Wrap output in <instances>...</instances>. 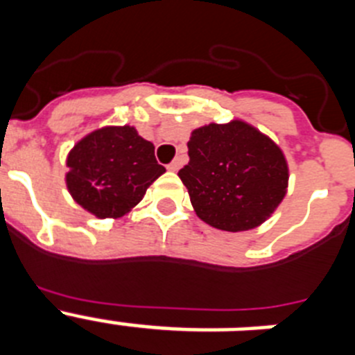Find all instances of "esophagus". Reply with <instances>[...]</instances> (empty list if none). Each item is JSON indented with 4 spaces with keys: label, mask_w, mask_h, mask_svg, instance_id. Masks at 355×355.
<instances>
[{
    "label": "esophagus",
    "mask_w": 355,
    "mask_h": 355,
    "mask_svg": "<svg viewBox=\"0 0 355 355\" xmlns=\"http://www.w3.org/2000/svg\"><path fill=\"white\" fill-rule=\"evenodd\" d=\"M180 167H181V159H180V158L174 159V162H171V163H168V165H167L168 171H172V172L180 171Z\"/></svg>",
    "instance_id": "1"
}]
</instances>
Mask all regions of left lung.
Masks as SVG:
<instances>
[{"mask_svg": "<svg viewBox=\"0 0 355 355\" xmlns=\"http://www.w3.org/2000/svg\"><path fill=\"white\" fill-rule=\"evenodd\" d=\"M190 162L180 171L197 216L222 231H247L274 213L286 196L283 150L247 122L192 131Z\"/></svg>", "mask_w": 355, "mask_h": 355, "instance_id": "8db88e82", "label": "left lung"}]
</instances>
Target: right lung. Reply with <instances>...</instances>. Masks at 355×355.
<instances>
[{
  "label": "right lung",
  "instance_id": "right-lung-1",
  "mask_svg": "<svg viewBox=\"0 0 355 355\" xmlns=\"http://www.w3.org/2000/svg\"><path fill=\"white\" fill-rule=\"evenodd\" d=\"M72 199L97 218L126 215L165 172L155 146L131 126H110L81 139L67 156Z\"/></svg>",
  "mask_w": 355,
  "mask_h": 355
}]
</instances>
